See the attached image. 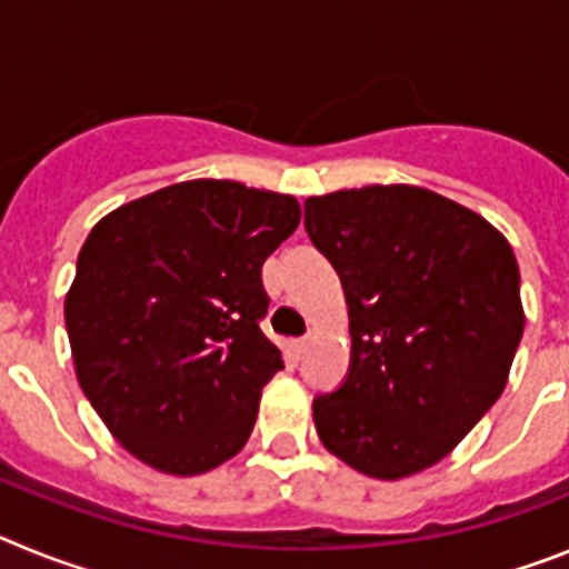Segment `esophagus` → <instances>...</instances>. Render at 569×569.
Segmentation results:
<instances>
[{
  "mask_svg": "<svg viewBox=\"0 0 569 569\" xmlns=\"http://www.w3.org/2000/svg\"><path fill=\"white\" fill-rule=\"evenodd\" d=\"M308 345H310V336H301V339L290 341V350H293L296 356H301V353H305V350H308Z\"/></svg>",
  "mask_w": 569,
  "mask_h": 569,
  "instance_id": "esophagus-1",
  "label": "esophagus"
}]
</instances>
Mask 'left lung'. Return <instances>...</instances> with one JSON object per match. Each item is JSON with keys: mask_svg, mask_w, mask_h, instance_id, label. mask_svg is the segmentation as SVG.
<instances>
[{"mask_svg": "<svg viewBox=\"0 0 569 569\" xmlns=\"http://www.w3.org/2000/svg\"><path fill=\"white\" fill-rule=\"evenodd\" d=\"M310 241L350 310V367L313 399L321 445L373 479L445 459L496 405L525 333L499 230L445 196L373 184L310 196Z\"/></svg>", "mask_w": 569, "mask_h": 569, "instance_id": "obj_1", "label": "left lung"}]
</instances>
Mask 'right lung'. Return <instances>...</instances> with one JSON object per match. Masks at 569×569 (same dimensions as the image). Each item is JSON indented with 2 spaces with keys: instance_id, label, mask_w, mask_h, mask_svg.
I'll use <instances>...</instances> for the list:
<instances>
[{
  "instance_id": "obj_1",
  "label": "right lung",
  "mask_w": 569,
  "mask_h": 569,
  "mask_svg": "<svg viewBox=\"0 0 569 569\" xmlns=\"http://www.w3.org/2000/svg\"><path fill=\"white\" fill-rule=\"evenodd\" d=\"M293 196L193 179L108 213L64 299L82 393L128 453L170 476L233 459L281 370L261 264L299 228Z\"/></svg>"
}]
</instances>
